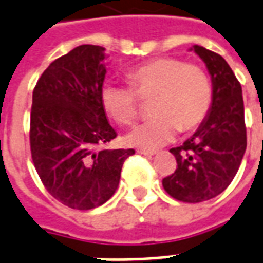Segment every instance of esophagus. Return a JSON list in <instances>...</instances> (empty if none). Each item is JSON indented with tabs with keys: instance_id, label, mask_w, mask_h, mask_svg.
I'll use <instances>...</instances> for the list:
<instances>
[{
	"instance_id": "obj_1",
	"label": "esophagus",
	"mask_w": 263,
	"mask_h": 263,
	"mask_svg": "<svg viewBox=\"0 0 263 263\" xmlns=\"http://www.w3.org/2000/svg\"><path fill=\"white\" fill-rule=\"evenodd\" d=\"M138 153L139 155H143V156H147V157H152L156 155V152H152V151H145V149H138Z\"/></svg>"
}]
</instances>
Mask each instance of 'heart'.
<instances>
[{"label": "heart", "instance_id": "1", "mask_svg": "<svg viewBox=\"0 0 263 263\" xmlns=\"http://www.w3.org/2000/svg\"><path fill=\"white\" fill-rule=\"evenodd\" d=\"M131 87L107 83L102 103L107 114L120 125L138 118V99L151 100L155 118L126 135V142L142 149H157L174 139L177 131L190 132L205 121L213 100L209 75L196 64L180 58L151 60L128 72Z\"/></svg>", "mask_w": 263, "mask_h": 263}]
</instances>
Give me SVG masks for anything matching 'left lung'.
<instances>
[{
  "label": "left lung",
  "instance_id": "8db88e82",
  "mask_svg": "<svg viewBox=\"0 0 263 263\" xmlns=\"http://www.w3.org/2000/svg\"><path fill=\"white\" fill-rule=\"evenodd\" d=\"M211 73L213 100L196 132L170 152L177 168L163 178V188L177 201H209L230 185L247 147L244 102L240 82L226 60L201 46L191 48Z\"/></svg>",
  "mask_w": 263,
  "mask_h": 263
}]
</instances>
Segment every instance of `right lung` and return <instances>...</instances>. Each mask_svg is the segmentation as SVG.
Instances as JSON below:
<instances>
[{
  "label": "right lung",
  "instance_id": "right-lung-1",
  "mask_svg": "<svg viewBox=\"0 0 263 263\" xmlns=\"http://www.w3.org/2000/svg\"><path fill=\"white\" fill-rule=\"evenodd\" d=\"M104 47L83 44L52 61L34 86L30 152L43 185L62 205L89 211L116 192L134 149H100L117 137L102 103Z\"/></svg>",
  "mask_w": 263,
  "mask_h": 263
}]
</instances>
